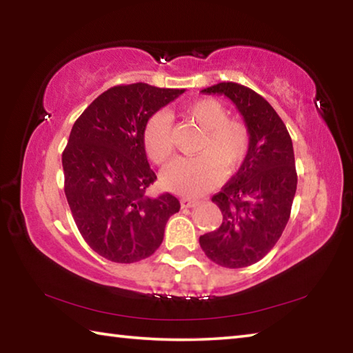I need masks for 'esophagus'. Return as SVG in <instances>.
<instances>
[{"label": "esophagus", "mask_w": 353, "mask_h": 353, "mask_svg": "<svg viewBox=\"0 0 353 353\" xmlns=\"http://www.w3.org/2000/svg\"><path fill=\"white\" fill-rule=\"evenodd\" d=\"M181 205H182V208H191V207L198 205V201L190 199V198H182L181 199Z\"/></svg>", "instance_id": "34e87169"}]
</instances>
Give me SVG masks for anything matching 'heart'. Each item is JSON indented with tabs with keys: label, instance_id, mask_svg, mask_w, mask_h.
Listing matches in <instances>:
<instances>
[{
	"label": "heart",
	"instance_id": "obj_1",
	"mask_svg": "<svg viewBox=\"0 0 353 353\" xmlns=\"http://www.w3.org/2000/svg\"><path fill=\"white\" fill-rule=\"evenodd\" d=\"M183 115L204 130L193 159H176L162 172V185L171 193L199 196L213 188L223 170L235 171L249 152V130L241 121L229 119L225 107L216 99L202 98L183 109ZM143 146L151 162L162 165L172 154L171 121L165 112H155L143 128Z\"/></svg>",
	"mask_w": 353,
	"mask_h": 353
}]
</instances>
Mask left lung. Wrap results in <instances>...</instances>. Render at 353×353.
Returning <instances> with one entry per match:
<instances>
[{
	"mask_svg": "<svg viewBox=\"0 0 353 353\" xmlns=\"http://www.w3.org/2000/svg\"><path fill=\"white\" fill-rule=\"evenodd\" d=\"M202 93L229 98L250 137L240 170L212 198L223 223L199 238L208 259L235 270L260 261L282 236L297 187L294 151L282 118L259 93L235 82H219Z\"/></svg>",
	"mask_w": 353,
	"mask_h": 353,
	"instance_id": "left-lung-1",
	"label": "left lung"
}]
</instances>
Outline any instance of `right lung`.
<instances>
[{
  "label": "right lung",
  "mask_w": 353,
  "mask_h": 353,
  "mask_svg": "<svg viewBox=\"0 0 353 353\" xmlns=\"http://www.w3.org/2000/svg\"><path fill=\"white\" fill-rule=\"evenodd\" d=\"M183 92L143 82L112 87L73 124L62 154L65 196L82 238L107 260L148 259L181 208L170 193L145 196L157 176L148 163L143 128Z\"/></svg>",
  "instance_id": "obj_1"
}]
</instances>
